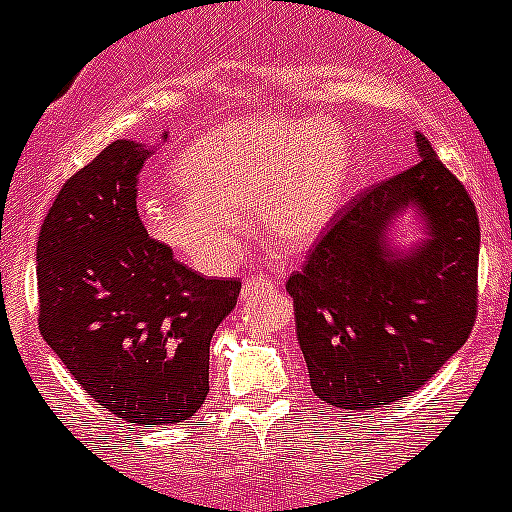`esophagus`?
I'll return each instance as SVG.
<instances>
[{"label": "esophagus", "instance_id": "34e87169", "mask_svg": "<svg viewBox=\"0 0 512 512\" xmlns=\"http://www.w3.org/2000/svg\"><path fill=\"white\" fill-rule=\"evenodd\" d=\"M276 284H279V281L269 279V276H248L246 284H243V292L246 294L271 292V289H276Z\"/></svg>", "mask_w": 512, "mask_h": 512}]
</instances>
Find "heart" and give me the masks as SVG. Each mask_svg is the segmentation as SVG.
I'll use <instances>...</instances> for the list:
<instances>
[{
    "instance_id": "b5f03b06",
    "label": "heart",
    "mask_w": 512,
    "mask_h": 512,
    "mask_svg": "<svg viewBox=\"0 0 512 512\" xmlns=\"http://www.w3.org/2000/svg\"><path fill=\"white\" fill-rule=\"evenodd\" d=\"M350 175L348 139L327 119L251 116L185 149L175 177L185 195H147V231L203 274L233 264L253 208L261 236L312 243L330 225Z\"/></svg>"
}]
</instances>
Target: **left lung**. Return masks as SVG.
<instances>
[{
	"instance_id": "left-lung-1",
	"label": "left lung",
	"mask_w": 512,
	"mask_h": 512,
	"mask_svg": "<svg viewBox=\"0 0 512 512\" xmlns=\"http://www.w3.org/2000/svg\"><path fill=\"white\" fill-rule=\"evenodd\" d=\"M416 147L419 162L360 192L287 279L309 386L348 414L419 391L475 327V203L419 131ZM406 207L430 233L411 254L387 246Z\"/></svg>"
}]
</instances>
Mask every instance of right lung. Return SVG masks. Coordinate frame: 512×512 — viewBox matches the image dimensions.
<instances>
[{"label":"right lung","instance_id":"add662e5","mask_svg":"<svg viewBox=\"0 0 512 512\" xmlns=\"http://www.w3.org/2000/svg\"><path fill=\"white\" fill-rule=\"evenodd\" d=\"M149 154L111 142L65 180L37 238L42 337L96 406L139 429L198 414L210 340L241 294L147 233L137 187Z\"/></svg>","mask_w":512,"mask_h":512}]
</instances>
